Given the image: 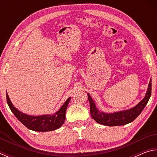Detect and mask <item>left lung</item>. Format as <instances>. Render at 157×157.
<instances>
[{
    "instance_id": "obj_1",
    "label": "left lung",
    "mask_w": 157,
    "mask_h": 157,
    "mask_svg": "<svg viewBox=\"0 0 157 157\" xmlns=\"http://www.w3.org/2000/svg\"><path fill=\"white\" fill-rule=\"evenodd\" d=\"M152 93V80L149 83L147 91L145 97L143 98L136 107L129 110L120 111L113 113H106L100 111L95 107L94 101L88 94V99L90 104V113L92 118L97 123L107 126H120L128 124L134 121L147 105Z\"/></svg>"
}]
</instances>
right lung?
<instances>
[{
  "mask_svg": "<svg viewBox=\"0 0 157 157\" xmlns=\"http://www.w3.org/2000/svg\"><path fill=\"white\" fill-rule=\"evenodd\" d=\"M7 102L9 107L17 118L21 123L28 128L36 132H48L55 130L62 125L66 119V111L70 102L71 98L66 101L60 109L54 115H44L39 116H31L20 112L17 109L10 101L8 95L6 93Z\"/></svg>",
  "mask_w": 157,
  "mask_h": 157,
  "instance_id": "add662e5",
  "label": "right lung"
}]
</instances>
